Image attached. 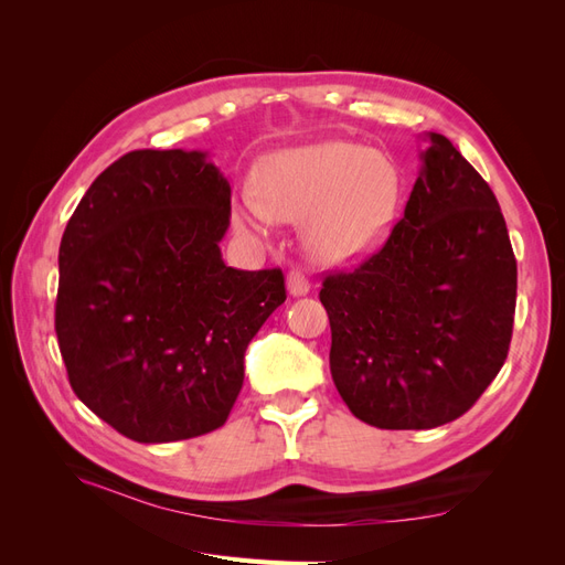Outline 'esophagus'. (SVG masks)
Here are the masks:
<instances>
[{
  "label": "esophagus",
  "mask_w": 565,
  "mask_h": 565,
  "mask_svg": "<svg viewBox=\"0 0 565 565\" xmlns=\"http://www.w3.org/2000/svg\"><path fill=\"white\" fill-rule=\"evenodd\" d=\"M309 289H311V282L301 270H289L287 273V292L289 295L303 297V295H309Z\"/></svg>",
  "instance_id": "obj_1"
}]
</instances>
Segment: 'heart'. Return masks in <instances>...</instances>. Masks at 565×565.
Instances as JSON below:
<instances>
[{
	"label": "heart",
	"mask_w": 565,
	"mask_h": 565,
	"mask_svg": "<svg viewBox=\"0 0 565 565\" xmlns=\"http://www.w3.org/2000/svg\"><path fill=\"white\" fill-rule=\"evenodd\" d=\"M262 193L245 188L233 218L249 235H268L273 218L303 221V241L328 264L361 259L388 235L398 214L401 172L384 152L324 141L282 150L259 172Z\"/></svg>",
	"instance_id": "b5f03b06"
}]
</instances>
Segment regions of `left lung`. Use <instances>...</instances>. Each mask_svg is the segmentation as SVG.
I'll return each mask as SVG.
<instances>
[{
    "label": "left lung",
    "instance_id": "obj_1",
    "mask_svg": "<svg viewBox=\"0 0 565 565\" xmlns=\"http://www.w3.org/2000/svg\"><path fill=\"white\" fill-rule=\"evenodd\" d=\"M380 252L328 276L330 372L351 413L377 429L461 417L507 361L516 259L498 198L443 134Z\"/></svg>",
    "mask_w": 565,
    "mask_h": 565
}]
</instances>
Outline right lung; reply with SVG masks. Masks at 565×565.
<instances>
[{"instance_id":"obj_1","label":"right lung","mask_w":565,"mask_h":565,"mask_svg":"<svg viewBox=\"0 0 565 565\" xmlns=\"http://www.w3.org/2000/svg\"><path fill=\"white\" fill-rule=\"evenodd\" d=\"M231 183L202 150H131L89 185L58 249L56 337L77 398L136 443L210 434L245 351L287 299L280 268L221 259Z\"/></svg>"}]
</instances>
